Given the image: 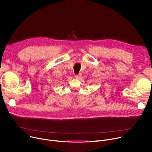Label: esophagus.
<instances>
[{
    "label": "esophagus",
    "mask_w": 152,
    "mask_h": 152,
    "mask_svg": "<svg viewBox=\"0 0 152 152\" xmlns=\"http://www.w3.org/2000/svg\"><path fill=\"white\" fill-rule=\"evenodd\" d=\"M80 77H81V74H80V73H79V75H77L75 76V77H76V79H79V78H80Z\"/></svg>",
    "instance_id": "esophagus-1"
}]
</instances>
